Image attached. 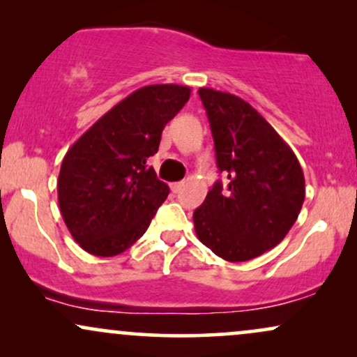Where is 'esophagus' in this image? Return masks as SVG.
Returning a JSON list of instances; mask_svg holds the SVG:
<instances>
[{"label": "esophagus", "mask_w": 357, "mask_h": 357, "mask_svg": "<svg viewBox=\"0 0 357 357\" xmlns=\"http://www.w3.org/2000/svg\"><path fill=\"white\" fill-rule=\"evenodd\" d=\"M184 186L183 181H178V183H171V191L173 192H179L181 191V188Z\"/></svg>", "instance_id": "esophagus-1"}]
</instances>
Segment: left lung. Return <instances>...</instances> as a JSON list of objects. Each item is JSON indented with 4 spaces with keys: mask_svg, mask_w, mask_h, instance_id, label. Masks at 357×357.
I'll use <instances>...</instances> for the list:
<instances>
[{
    "mask_svg": "<svg viewBox=\"0 0 357 357\" xmlns=\"http://www.w3.org/2000/svg\"><path fill=\"white\" fill-rule=\"evenodd\" d=\"M215 141L216 165L228 176L192 213L199 241L227 261L252 260L285 238L305 198L297 155L248 102L198 90Z\"/></svg>",
    "mask_w": 357,
    "mask_h": 357,
    "instance_id": "obj_1",
    "label": "left lung"
}]
</instances>
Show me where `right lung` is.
<instances>
[{
	"label": "right lung",
	"instance_id": "obj_1",
	"mask_svg": "<svg viewBox=\"0 0 357 357\" xmlns=\"http://www.w3.org/2000/svg\"><path fill=\"white\" fill-rule=\"evenodd\" d=\"M190 96L186 85L137 89L67 151L56 181L60 213L90 255H119L146 233L169 195L146 161L158 153L162 129Z\"/></svg>",
	"mask_w": 357,
	"mask_h": 357
}]
</instances>
